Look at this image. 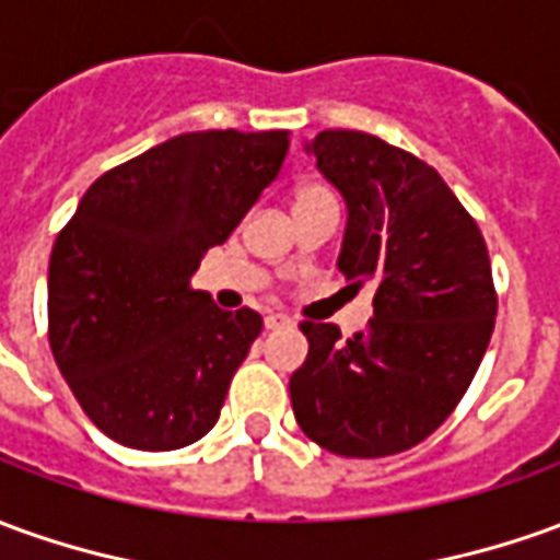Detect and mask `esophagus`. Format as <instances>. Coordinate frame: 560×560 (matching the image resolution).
<instances>
[{"label":"esophagus","instance_id":"34e87169","mask_svg":"<svg viewBox=\"0 0 560 560\" xmlns=\"http://www.w3.org/2000/svg\"><path fill=\"white\" fill-rule=\"evenodd\" d=\"M289 326H292V319H289L287 314H268V317H265V329L268 331L289 329Z\"/></svg>","mask_w":560,"mask_h":560}]
</instances>
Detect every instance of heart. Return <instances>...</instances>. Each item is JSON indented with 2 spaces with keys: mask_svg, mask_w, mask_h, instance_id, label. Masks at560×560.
<instances>
[{
  "mask_svg": "<svg viewBox=\"0 0 560 560\" xmlns=\"http://www.w3.org/2000/svg\"><path fill=\"white\" fill-rule=\"evenodd\" d=\"M317 195H329V191H326L323 185H304L302 191H299V200H302V198H317Z\"/></svg>",
  "mask_w": 560,
  "mask_h": 560,
  "instance_id": "heart-1",
  "label": "heart"
}]
</instances>
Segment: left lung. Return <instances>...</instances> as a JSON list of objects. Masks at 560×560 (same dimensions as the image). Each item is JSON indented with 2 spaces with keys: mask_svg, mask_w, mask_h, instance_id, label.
I'll return each mask as SVG.
<instances>
[{
  "mask_svg": "<svg viewBox=\"0 0 560 560\" xmlns=\"http://www.w3.org/2000/svg\"><path fill=\"white\" fill-rule=\"evenodd\" d=\"M347 203L338 268L375 287L369 329L341 341L302 323L307 360L289 377L295 420L341 457H390L435 433L479 372L497 317L476 219L427 161L362 130L307 145Z\"/></svg>",
  "mask_w": 560,
  "mask_h": 560,
  "instance_id": "1",
  "label": "left lung"
}]
</instances>
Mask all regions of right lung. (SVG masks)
<instances>
[{
	"instance_id": "1",
	"label": "right lung",
	"mask_w": 560,
	"mask_h": 560,
	"mask_svg": "<svg viewBox=\"0 0 560 560\" xmlns=\"http://www.w3.org/2000/svg\"><path fill=\"white\" fill-rule=\"evenodd\" d=\"M287 152V130L173 137L103 173L57 234L54 362L118 445L176 451L215 427L261 317L215 307L191 273L277 179Z\"/></svg>"
}]
</instances>
